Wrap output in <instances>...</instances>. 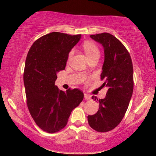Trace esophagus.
<instances>
[{
    "instance_id": "obj_1",
    "label": "esophagus",
    "mask_w": 156,
    "mask_h": 156,
    "mask_svg": "<svg viewBox=\"0 0 156 156\" xmlns=\"http://www.w3.org/2000/svg\"><path fill=\"white\" fill-rule=\"evenodd\" d=\"M84 97L85 100H90L91 99V96L89 94H84Z\"/></svg>"
}]
</instances>
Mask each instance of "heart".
I'll return each instance as SVG.
<instances>
[{"mask_svg": "<svg viewBox=\"0 0 156 156\" xmlns=\"http://www.w3.org/2000/svg\"><path fill=\"white\" fill-rule=\"evenodd\" d=\"M83 48H84L85 54L87 55L88 59H90L91 57H94L97 55H99V50L94 44L91 43L90 42H86L83 44ZM74 50H72L71 52L69 53L68 55V59L69 60L72 58L73 56Z\"/></svg>", "mask_w": 156, "mask_h": 156, "instance_id": "b5f03b06", "label": "heart"}]
</instances>
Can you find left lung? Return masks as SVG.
<instances>
[{"label":"left lung","instance_id":"1","mask_svg":"<svg viewBox=\"0 0 156 156\" xmlns=\"http://www.w3.org/2000/svg\"><path fill=\"white\" fill-rule=\"evenodd\" d=\"M90 37L104 48L101 79L104 82L101 87L108 90L102 99L91 97L99 104V109L87 118L89 126L95 131L107 132L120 123L129 107L133 90V64L124 45L114 35L104 33Z\"/></svg>","mask_w":156,"mask_h":156}]
</instances>
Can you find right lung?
<instances>
[{"instance_id":"add662e5","label":"right lung","mask_w":156,"mask_h":156,"mask_svg":"<svg viewBox=\"0 0 156 156\" xmlns=\"http://www.w3.org/2000/svg\"><path fill=\"white\" fill-rule=\"evenodd\" d=\"M81 37L53 32L36 40L27 53L23 76L27 107L44 131L63 129L84 98L80 89L64 91L55 85L57 73L65 69L69 53Z\"/></svg>"}]
</instances>
